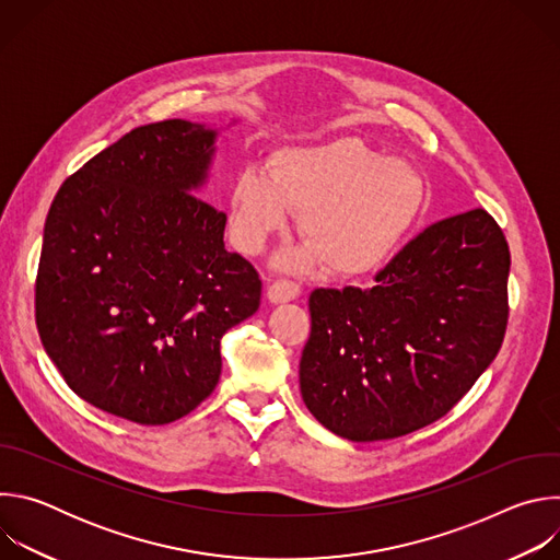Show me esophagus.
Masks as SVG:
<instances>
[{
  "instance_id": "34e87169",
  "label": "esophagus",
  "mask_w": 560,
  "mask_h": 560,
  "mask_svg": "<svg viewBox=\"0 0 560 560\" xmlns=\"http://www.w3.org/2000/svg\"><path fill=\"white\" fill-rule=\"evenodd\" d=\"M299 294H301V288L296 283H292V281H275V283L268 285V292H266L268 301L275 303V305L277 303L294 301Z\"/></svg>"
}]
</instances>
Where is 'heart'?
Here are the masks:
<instances>
[{
  "mask_svg": "<svg viewBox=\"0 0 560 560\" xmlns=\"http://www.w3.org/2000/svg\"><path fill=\"white\" fill-rule=\"evenodd\" d=\"M428 201L423 175L354 137L277 150L268 173L248 168L230 190V234L244 255H261L270 238L301 214L307 246L281 257L288 270L326 264L337 279L378 272L404 246Z\"/></svg>",
  "mask_w": 560,
  "mask_h": 560,
  "instance_id": "obj_1",
  "label": "heart"
}]
</instances>
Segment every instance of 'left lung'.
<instances>
[{"mask_svg": "<svg viewBox=\"0 0 560 560\" xmlns=\"http://www.w3.org/2000/svg\"><path fill=\"white\" fill-rule=\"evenodd\" d=\"M510 248L474 208L425 228L372 288H318L299 387L348 441L410 434L447 415L501 350Z\"/></svg>", "mask_w": 560, "mask_h": 560, "instance_id": "1", "label": "left lung"}]
</instances>
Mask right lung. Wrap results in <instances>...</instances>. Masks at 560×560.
Returning a JSON list of instances; mask_svg holds the SVG:
<instances>
[{
    "label": "right lung",
    "instance_id": "1",
    "mask_svg": "<svg viewBox=\"0 0 560 560\" xmlns=\"http://www.w3.org/2000/svg\"><path fill=\"white\" fill-rule=\"evenodd\" d=\"M219 132L135 128L68 177L46 217L44 350L77 396L132 423H173L206 401L223 335L259 310L257 270L225 250L228 214L199 199Z\"/></svg>",
    "mask_w": 560,
    "mask_h": 560
}]
</instances>
